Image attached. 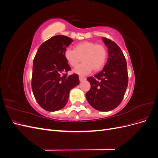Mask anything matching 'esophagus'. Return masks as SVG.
<instances>
[{
    "label": "esophagus",
    "instance_id": "esophagus-1",
    "mask_svg": "<svg viewBox=\"0 0 158 158\" xmlns=\"http://www.w3.org/2000/svg\"><path fill=\"white\" fill-rule=\"evenodd\" d=\"M79 80H80V82H82V81H83V80H86V78L84 77V76H79Z\"/></svg>",
    "mask_w": 158,
    "mask_h": 158
}]
</instances>
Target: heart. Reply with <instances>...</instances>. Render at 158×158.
I'll return each instance as SVG.
<instances>
[{"label":"heart","instance_id":"obj_1","mask_svg":"<svg viewBox=\"0 0 158 158\" xmlns=\"http://www.w3.org/2000/svg\"><path fill=\"white\" fill-rule=\"evenodd\" d=\"M66 60L72 67H75L81 61L83 63L74 69L78 74H88L92 71H99L104 66L107 57L106 47L96 43L84 41L76 44L74 49H66L64 52Z\"/></svg>","mask_w":158,"mask_h":158}]
</instances>
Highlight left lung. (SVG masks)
I'll use <instances>...</instances> for the list:
<instances>
[{"label":"left lung","mask_w":158,"mask_h":158,"mask_svg":"<svg viewBox=\"0 0 158 158\" xmlns=\"http://www.w3.org/2000/svg\"><path fill=\"white\" fill-rule=\"evenodd\" d=\"M102 40L108 49L109 58L101 72L88 78L91 88L85 98L94 109L109 111L118 107L125 95L128 85L127 65L120 47L106 37Z\"/></svg>","instance_id":"left-lung-1"}]
</instances>
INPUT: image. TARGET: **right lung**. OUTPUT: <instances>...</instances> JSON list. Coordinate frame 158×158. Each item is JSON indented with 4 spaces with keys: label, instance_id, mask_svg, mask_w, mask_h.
Listing matches in <instances>:
<instances>
[{
    "label": "right lung",
    "instance_id": "add662e5",
    "mask_svg": "<svg viewBox=\"0 0 158 158\" xmlns=\"http://www.w3.org/2000/svg\"><path fill=\"white\" fill-rule=\"evenodd\" d=\"M73 40L55 35L41 45L33 59L31 88L40 106L46 111L63 109L70 91L80 83L78 75L67 76L70 67L64 56Z\"/></svg>",
    "mask_w": 158,
    "mask_h": 158
}]
</instances>
